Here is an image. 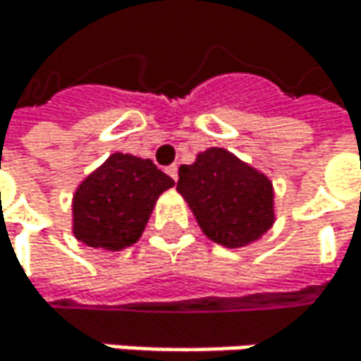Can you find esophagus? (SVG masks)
<instances>
[{"label":"esophagus","instance_id":"34e87169","mask_svg":"<svg viewBox=\"0 0 361 361\" xmlns=\"http://www.w3.org/2000/svg\"><path fill=\"white\" fill-rule=\"evenodd\" d=\"M167 173H169V176H171L173 180L178 181V165H171V167L167 169Z\"/></svg>","mask_w":361,"mask_h":361}]
</instances>
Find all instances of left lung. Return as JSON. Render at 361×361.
<instances>
[{
	"label": "left lung",
	"instance_id": "8db88e82",
	"mask_svg": "<svg viewBox=\"0 0 361 361\" xmlns=\"http://www.w3.org/2000/svg\"><path fill=\"white\" fill-rule=\"evenodd\" d=\"M178 192L202 234L226 249L259 240L276 221L271 180L226 148H207L181 165Z\"/></svg>",
	"mask_w": 361,
	"mask_h": 361
}]
</instances>
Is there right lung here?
Returning a JSON list of instances; mask_svg holds the SVG:
<instances>
[{"instance_id": "1", "label": "right lung", "mask_w": 361, "mask_h": 361, "mask_svg": "<svg viewBox=\"0 0 361 361\" xmlns=\"http://www.w3.org/2000/svg\"><path fill=\"white\" fill-rule=\"evenodd\" d=\"M176 181L150 159L114 152L73 194V234L79 243L123 251L135 245L159 196Z\"/></svg>"}]
</instances>
